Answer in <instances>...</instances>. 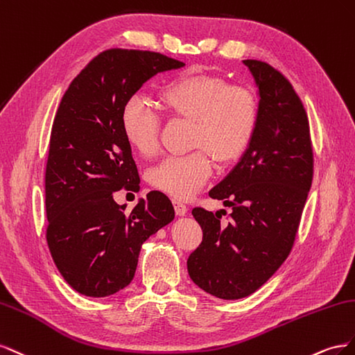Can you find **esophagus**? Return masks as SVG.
Instances as JSON below:
<instances>
[{
    "label": "esophagus",
    "instance_id": "34e87169",
    "mask_svg": "<svg viewBox=\"0 0 355 355\" xmlns=\"http://www.w3.org/2000/svg\"><path fill=\"white\" fill-rule=\"evenodd\" d=\"M172 204H174V209L177 212V216H186L187 214V207L183 204V202H180L178 199L172 200Z\"/></svg>",
    "mask_w": 355,
    "mask_h": 355
}]
</instances>
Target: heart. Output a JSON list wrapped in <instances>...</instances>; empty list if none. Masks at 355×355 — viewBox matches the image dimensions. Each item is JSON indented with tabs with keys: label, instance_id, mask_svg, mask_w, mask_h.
<instances>
[{
	"label": "heart",
	"instance_id": "heart-1",
	"mask_svg": "<svg viewBox=\"0 0 355 355\" xmlns=\"http://www.w3.org/2000/svg\"><path fill=\"white\" fill-rule=\"evenodd\" d=\"M157 98L166 113L193 121L191 143L202 148L162 162L151 171L150 183L175 199H190L211 175L208 150L221 164H227L247 150L257 129V99L250 89L226 86L223 78L208 74H184L171 80L159 90ZM120 123L126 143L139 156L156 153L159 117L147 101L138 96L126 101Z\"/></svg>",
	"mask_w": 355,
	"mask_h": 355
}]
</instances>
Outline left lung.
<instances>
[{
  "label": "left lung",
  "instance_id": "obj_1",
  "mask_svg": "<svg viewBox=\"0 0 355 355\" xmlns=\"http://www.w3.org/2000/svg\"><path fill=\"white\" fill-rule=\"evenodd\" d=\"M242 64L259 89L257 129L235 168L209 190L232 208L229 221L191 211L204 238L187 260L191 281L225 300L252 295L288 257L313 171L309 121L295 89L266 62Z\"/></svg>",
  "mask_w": 355,
  "mask_h": 355
}]
</instances>
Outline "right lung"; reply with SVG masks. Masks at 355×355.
I'll return each mask as SVG.
<instances>
[{"label": "right lung", "mask_w": 355, "mask_h": 355, "mask_svg": "<svg viewBox=\"0 0 355 355\" xmlns=\"http://www.w3.org/2000/svg\"><path fill=\"white\" fill-rule=\"evenodd\" d=\"M184 62L110 49L82 69L60 101L46 165V239L60 275L80 295L105 297L132 281L141 245L174 220L162 191L125 212L114 193L139 190L121 110L147 80Z\"/></svg>", "instance_id": "add662e5"}]
</instances>
